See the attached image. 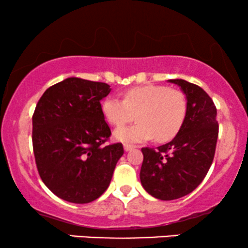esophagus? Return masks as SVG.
<instances>
[{"mask_svg": "<svg viewBox=\"0 0 248 248\" xmlns=\"http://www.w3.org/2000/svg\"><path fill=\"white\" fill-rule=\"evenodd\" d=\"M124 150H126V152H129L130 149H133V148H135V146H133V144H128V143H126L124 146Z\"/></svg>", "mask_w": 248, "mask_h": 248, "instance_id": "esophagus-1", "label": "esophagus"}]
</instances>
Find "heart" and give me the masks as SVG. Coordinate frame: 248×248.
<instances>
[{"label":"heart","mask_w":248,"mask_h":248,"mask_svg":"<svg viewBox=\"0 0 248 248\" xmlns=\"http://www.w3.org/2000/svg\"><path fill=\"white\" fill-rule=\"evenodd\" d=\"M186 96L182 91L164 85H143L129 88L124 100L108 96L101 112L112 126H122L138 119L133 126L120 127L114 138L122 142H142L155 138L167 142L177 135L186 115Z\"/></svg>","instance_id":"heart-1"}]
</instances>
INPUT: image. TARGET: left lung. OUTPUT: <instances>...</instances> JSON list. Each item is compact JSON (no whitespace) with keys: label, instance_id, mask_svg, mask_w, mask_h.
Returning <instances> with one entry per match:
<instances>
[{"label":"left lung","instance_id":"left-lung-1","mask_svg":"<svg viewBox=\"0 0 248 248\" xmlns=\"http://www.w3.org/2000/svg\"><path fill=\"white\" fill-rule=\"evenodd\" d=\"M186 95V115L177 135L163 146L142 148L140 179L144 190L161 201L189 195L203 181L215 157L217 108L202 87L171 79Z\"/></svg>","mask_w":248,"mask_h":248}]
</instances>
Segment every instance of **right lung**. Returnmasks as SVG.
I'll return each mask as SVG.
<instances>
[{
  "label": "right lung",
  "mask_w": 248,
  "mask_h": 248,
  "mask_svg": "<svg viewBox=\"0 0 248 248\" xmlns=\"http://www.w3.org/2000/svg\"><path fill=\"white\" fill-rule=\"evenodd\" d=\"M106 82L67 78L47 88L32 115V147L42 181L70 203L95 201L106 191L122 143L107 144L110 129L101 112Z\"/></svg>",
  "instance_id": "add662e5"
}]
</instances>
